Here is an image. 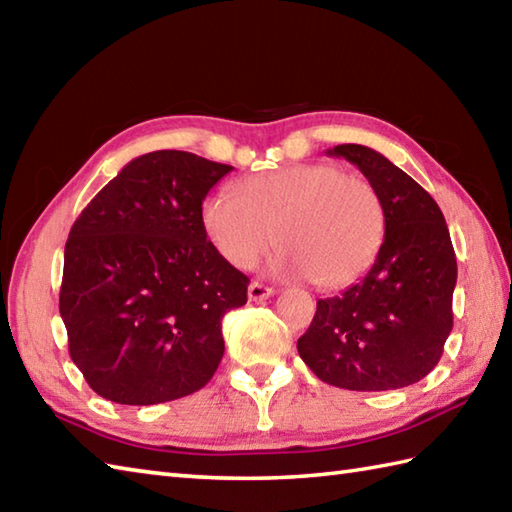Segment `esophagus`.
<instances>
[{"label": "esophagus", "mask_w": 512, "mask_h": 512, "mask_svg": "<svg viewBox=\"0 0 512 512\" xmlns=\"http://www.w3.org/2000/svg\"><path fill=\"white\" fill-rule=\"evenodd\" d=\"M275 288H268L264 284H259V281H253V284L248 286V299L250 301H264V299H270L275 297Z\"/></svg>", "instance_id": "esophagus-1"}]
</instances>
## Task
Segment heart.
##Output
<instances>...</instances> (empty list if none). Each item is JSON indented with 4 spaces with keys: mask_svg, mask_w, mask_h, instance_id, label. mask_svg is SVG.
I'll return each instance as SVG.
<instances>
[{
    "mask_svg": "<svg viewBox=\"0 0 512 512\" xmlns=\"http://www.w3.org/2000/svg\"><path fill=\"white\" fill-rule=\"evenodd\" d=\"M215 191L200 206L209 242L228 264L250 268L275 244L277 270L336 290L363 277L385 239V206L369 180L341 167L290 165Z\"/></svg>",
    "mask_w": 512,
    "mask_h": 512,
    "instance_id": "obj_1",
    "label": "heart"
}]
</instances>
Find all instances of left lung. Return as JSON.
<instances>
[{"label": "left lung", "instance_id": "obj_1", "mask_svg": "<svg viewBox=\"0 0 512 512\" xmlns=\"http://www.w3.org/2000/svg\"><path fill=\"white\" fill-rule=\"evenodd\" d=\"M374 184L385 206V239L374 266L341 295L317 301L299 356L323 383L387 391L418 383L438 365L453 328L458 264L436 200L378 151L336 145Z\"/></svg>", "mask_w": 512, "mask_h": 512}]
</instances>
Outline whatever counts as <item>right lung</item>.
Wrapping results in <instances>:
<instances>
[{
	"instance_id": "add662e5",
	"label": "right lung",
	"mask_w": 512,
	"mask_h": 512,
	"mask_svg": "<svg viewBox=\"0 0 512 512\" xmlns=\"http://www.w3.org/2000/svg\"><path fill=\"white\" fill-rule=\"evenodd\" d=\"M231 165L189 151L138 156L76 217L59 312L96 394L158 405L202 389L224 356L222 317L248 277L206 239L200 206Z\"/></svg>"
}]
</instances>
